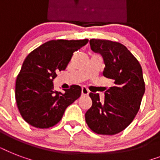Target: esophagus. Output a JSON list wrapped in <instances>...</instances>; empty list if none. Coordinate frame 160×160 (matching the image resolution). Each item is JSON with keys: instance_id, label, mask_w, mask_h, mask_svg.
Here are the masks:
<instances>
[{"instance_id": "esophagus-1", "label": "esophagus", "mask_w": 160, "mask_h": 160, "mask_svg": "<svg viewBox=\"0 0 160 160\" xmlns=\"http://www.w3.org/2000/svg\"><path fill=\"white\" fill-rule=\"evenodd\" d=\"M89 93H90V91L88 90L87 88L82 87V89H81V94H82V95H84V96H87V95H89Z\"/></svg>"}]
</instances>
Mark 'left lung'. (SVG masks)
Here are the masks:
<instances>
[{"mask_svg": "<svg viewBox=\"0 0 160 160\" xmlns=\"http://www.w3.org/2000/svg\"><path fill=\"white\" fill-rule=\"evenodd\" d=\"M90 45L103 57V75L113 85L105 92L102 102L99 94L90 93L92 106L85 113V121L96 134L113 135L129 126L139 111L145 91L141 65L119 42L91 39Z\"/></svg>", "mask_w": 160, "mask_h": 160, "instance_id": "8db88e82", "label": "left lung"}]
</instances>
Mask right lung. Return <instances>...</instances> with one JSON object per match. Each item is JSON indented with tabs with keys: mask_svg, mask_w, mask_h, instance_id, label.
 Wrapping results in <instances>:
<instances>
[{
	"mask_svg": "<svg viewBox=\"0 0 160 160\" xmlns=\"http://www.w3.org/2000/svg\"><path fill=\"white\" fill-rule=\"evenodd\" d=\"M89 40H53L31 51L24 60L16 81V100L21 116L36 128L47 129L57 124L65 109L81 95L73 85L65 93L54 90L58 70H64L74 52Z\"/></svg>",
	"mask_w": 160,
	"mask_h": 160,
	"instance_id": "1",
	"label": "right lung"
}]
</instances>
